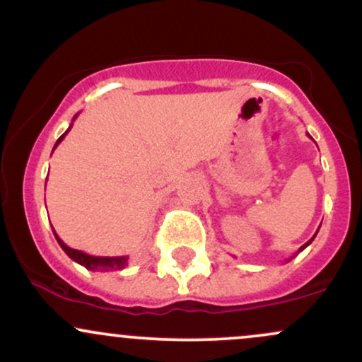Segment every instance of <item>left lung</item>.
Segmentation results:
<instances>
[{
    "label": "left lung",
    "instance_id": "obj_1",
    "mask_svg": "<svg viewBox=\"0 0 362 362\" xmlns=\"http://www.w3.org/2000/svg\"><path fill=\"white\" fill-rule=\"evenodd\" d=\"M308 138H311V136H310V134H308ZM318 230H320V228H318ZM317 233H318V231H317ZM317 233H315V235H313V238H311V240H308V242H306L305 245H303V247H300V250H298L296 253H294V255H293V257H289V259H286V262L293 260V259H294V257H296V255H298V253H300V252H303V250H305V248H306V247H308V245H310L311 242H313V240H315V236H317Z\"/></svg>",
    "mask_w": 362,
    "mask_h": 362
}]
</instances>
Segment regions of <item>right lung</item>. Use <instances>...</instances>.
I'll list each match as a JSON object with an SVG mask.
<instances>
[{
	"label": "right lung",
	"mask_w": 362,
	"mask_h": 362,
	"mask_svg": "<svg viewBox=\"0 0 362 362\" xmlns=\"http://www.w3.org/2000/svg\"><path fill=\"white\" fill-rule=\"evenodd\" d=\"M76 117H78V114L74 115L73 120L76 119ZM71 127H73V122H71V126L68 127V131H66L64 134H62L61 138L56 141V144H54V149H56L57 144H59L61 141L64 139V136L68 134L69 131H71ZM52 231H54V230H52ZM54 236H56L57 243L61 245L62 250L66 252V255H68L71 260L78 262V264L83 265V267L88 269V271H93V272H95V271H97V272L122 271V269L127 265V259H129L127 255H122V257H95V255H88V253H85V252H81V250H74V248L68 247V245H66V243L62 242V240L59 238V236H57L56 231H54Z\"/></svg>",
	"instance_id": "add662e5"
}]
</instances>
